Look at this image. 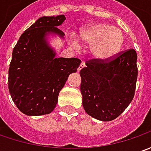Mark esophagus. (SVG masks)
I'll return each mask as SVG.
<instances>
[{
	"mask_svg": "<svg viewBox=\"0 0 151 151\" xmlns=\"http://www.w3.org/2000/svg\"><path fill=\"white\" fill-rule=\"evenodd\" d=\"M85 67V63L84 62H81V63H80V65H79V67H78V71L79 72V71L82 69V68H83Z\"/></svg>",
	"mask_w": 151,
	"mask_h": 151,
	"instance_id": "esophagus-1",
	"label": "esophagus"
}]
</instances>
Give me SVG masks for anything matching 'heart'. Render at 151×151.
Returning <instances> with one entry per match:
<instances>
[{
    "mask_svg": "<svg viewBox=\"0 0 151 151\" xmlns=\"http://www.w3.org/2000/svg\"><path fill=\"white\" fill-rule=\"evenodd\" d=\"M80 39L90 45L92 55L99 59H108L119 51L124 42L122 32L109 24H91L80 31ZM73 46L79 48L80 44L74 36L71 37Z\"/></svg>",
    "mask_w": 151,
    "mask_h": 151,
    "instance_id": "1",
    "label": "heart"
}]
</instances>
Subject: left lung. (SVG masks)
Instances as JSON below:
<instances>
[{"instance_id":"8db88e82","label":"left lung","mask_w":151,"mask_h":151,"mask_svg":"<svg viewBox=\"0 0 151 151\" xmlns=\"http://www.w3.org/2000/svg\"><path fill=\"white\" fill-rule=\"evenodd\" d=\"M137 53L128 49L108 59H91L80 71L86 113L102 121L119 117L132 101L137 81Z\"/></svg>"}]
</instances>
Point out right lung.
Returning <instances> with one entry per match:
<instances>
[{"mask_svg": "<svg viewBox=\"0 0 151 151\" xmlns=\"http://www.w3.org/2000/svg\"><path fill=\"white\" fill-rule=\"evenodd\" d=\"M64 15L42 17L20 37L12 52L9 68L8 88L16 106L29 116H39L52 111L68 76L75 73L81 60L56 58L47 42V35L64 33L57 27Z\"/></svg>", "mask_w": 151, "mask_h": 151, "instance_id": "1", "label": "right lung"}]
</instances>
